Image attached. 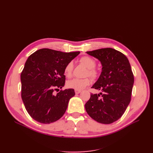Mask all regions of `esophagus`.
<instances>
[{"label":"esophagus","instance_id":"esophagus-1","mask_svg":"<svg viewBox=\"0 0 153 153\" xmlns=\"http://www.w3.org/2000/svg\"><path fill=\"white\" fill-rule=\"evenodd\" d=\"M81 92V91H78V90H75V93L76 94H79Z\"/></svg>","mask_w":153,"mask_h":153}]
</instances>
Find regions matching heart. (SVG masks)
I'll return each mask as SVG.
<instances>
[{
    "label": "heart",
    "mask_w": 153,
    "mask_h": 153,
    "mask_svg": "<svg viewBox=\"0 0 153 153\" xmlns=\"http://www.w3.org/2000/svg\"><path fill=\"white\" fill-rule=\"evenodd\" d=\"M80 62L83 65L85 66L88 69L86 73V75H89L92 78H96L98 76V72L94 68L96 66L95 60L89 56H84L80 58ZM73 69V62H68L64 68V75L68 78H70L72 75ZM91 82V80L89 78H73L72 80L68 81L67 86L71 89L75 90L80 91L84 89L85 87L89 85Z\"/></svg>",
    "instance_id": "1"
}]
</instances>
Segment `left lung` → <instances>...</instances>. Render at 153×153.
I'll use <instances>...</instances> for the list:
<instances>
[{"label": "left lung", "mask_w": 153, "mask_h": 153, "mask_svg": "<svg viewBox=\"0 0 153 153\" xmlns=\"http://www.w3.org/2000/svg\"><path fill=\"white\" fill-rule=\"evenodd\" d=\"M86 53L102 65L101 75L92 86L101 92L91 94L85 105L86 112L97 122L111 124L122 116L131 101L134 76L130 64L123 53L111 48Z\"/></svg>", "instance_id": "8db88e82"}]
</instances>
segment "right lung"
<instances>
[{
  "instance_id": "1",
  "label": "right lung",
  "mask_w": 153,
  "mask_h": 153,
  "mask_svg": "<svg viewBox=\"0 0 153 153\" xmlns=\"http://www.w3.org/2000/svg\"><path fill=\"white\" fill-rule=\"evenodd\" d=\"M79 53L42 48L27 59L20 76L22 98L27 112L35 121L50 124L65 113L75 91L61 90L57 94L53 91L64 87V68Z\"/></svg>"
}]
</instances>
